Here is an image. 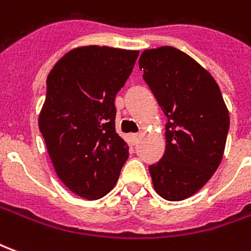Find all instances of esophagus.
I'll list each match as a JSON object with an SVG mask.
<instances>
[{"mask_svg":"<svg viewBox=\"0 0 251 251\" xmlns=\"http://www.w3.org/2000/svg\"><path fill=\"white\" fill-rule=\"evenodd\" d=\"M138 137H140L138 133H131V134H129V140L131 141V144H136L138 141Z\"/></svg>","mask_w":251,"mask_h":251,"instance_id":"obj_1","label":"esophagus"}]
</instances>
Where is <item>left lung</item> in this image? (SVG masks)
<instances>
[{"instance_id": "left-lung-1", "label": "left lung", "mask_w": 251, "mask_h": 251, "mask_svg": "<svg viewBox=\"0 0 251 251\" xmlns=\"http://www.w3.org/2000/svg\"><path fill=\"white\" fill-rule=\"evenodd\" d=\"M138 64L168 120L165 153L149 167L153 187L165 200H184L221 164L230 127L228 110L210 72L177 48L145 50Z\"/></svg>"}]
</instances>
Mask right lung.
<instances>
[{"label": "right lung", "instance_id": "obj_1", "mask_svg": "<svg viewBox=\"0 0 251 251\" xmlns=\"http://www.w3.org/2000/svg\"><path fill=\"white\" fill-rule=\"evenodd\" d=\"M138 53L79 47L48 74L39 127L59 179L80 198L109 194L129 157V147L115 131L114 99Z\"/></svg>", "mask_w": 251, "mask_h": 251}]
</instances>
